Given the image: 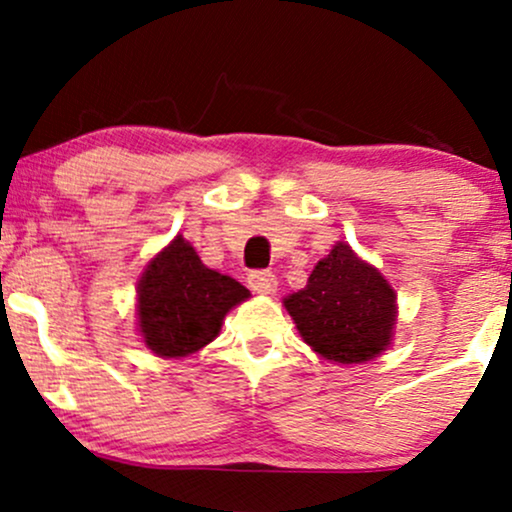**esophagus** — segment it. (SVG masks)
<instances>
[{"label":"esophagus","mask_w":512,"mask_h":512,"mask_svg":"<svg viewBox=\"0 0 512 512\" xmlns=\"http://www.w3.org/2000/svg\"><path fill=\"white\" fill-rule=\"evenodd\" d=\"M248 284L255 293H264V296H269V293L276 291V284H279V281H276L274 272H269V269H257V272H252L248 276Z\"/></svg>","instance_id":"1"}]
</instances>
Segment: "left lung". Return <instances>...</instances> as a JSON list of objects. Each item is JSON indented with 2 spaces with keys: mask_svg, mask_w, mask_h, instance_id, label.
Listing matches in <instances>:
<instances>
[{
  "mask_svg": "<svg viewBox=\"0 0 512 512\" xmlns=\"http://www.w3.org/2000/svg\"><path fill=\"white\" fill-rule=\"evenodd\" d=\"M284 305L305 344L346 366L383 354L397 320L395 289L346 243L334 245Z\"/></svg>",
  "mask_w": 512,
  "mask_h": 512,
  "instance_id": "1",
  "label": "left lung"
}]
</instances>
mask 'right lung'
<instances>
[{
    "label": "right lung",
    "instance_id": "right-lung-1",
    "mask_svg": "<svg viewBox=\"0 0 512 512\" xmlns=\"http://www.w3.org/2000/svg\"><path fill=\"white\" fill-rule=\"evenodd\" d=\"M250 291L214 272L182 236L146 264L137 284V315L144 344L163 358L190 356L214 342L233 305Z\"/></svg>",
    "mask_w": 512,
    "mask_h": 512
}]
</instances>
